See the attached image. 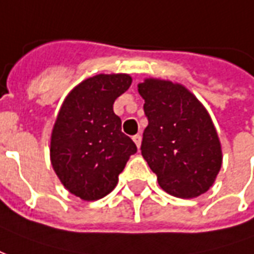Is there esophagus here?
<instances>
[{
    "label": "esophagus",
    "mask_w": 254,
    "mask_h": 254,
    "mask_svg": "<svg viewBox=\"0 0 254 254\" xmlns=\"http://www.w3.org/2000/svg\"><path fill=\"white\" fill-rule=\"evenodd\" d=\"M132 140H134V142H135V145H136V147L139 149L140 143H142V136H140V135H134V136H132Z\"/></svg>",
    "instance_id": "34e87169"
}]
</instances>
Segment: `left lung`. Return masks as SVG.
<instances>
[{
  "label": "left lung",
  "instance_id": "left-lung-1",
  "mask_svg": "<svg viewBox=\"0 0 254 254\" xmlns=\"http://www.w3.org/2000/svg\"><path fill=\"white\" fill-rule=\"evenodd\" d=\"M138 92L149 120L140 150L161 188L181 199L207 192L222 166L221 142L207 109L172 81L146 78Z\"/></svg>",
  "mask_w": 254,
  "mask_h": 254
}]
</instances>
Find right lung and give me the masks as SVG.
<instances>
[{"label":"right lung","mask_w":254,"mask_h":254,"mask_svg":"<svg viewBox=\"0 0 254 254\" xmlns=\"http://www.w3.org/2000/svg\"><path fill=\"white\" fill-rule=\"evenodd\" d=\"M128 74H99L67 94L54 125L50 157L64 188L82 200L112 192L136 146L122 132L115 100L129 88Z\"/></svg>","instance_id":"obj_1"}]
</instances>
